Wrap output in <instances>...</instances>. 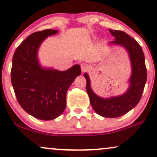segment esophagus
Wrapping results in <instances>:
<instances>
[{
	"mask_svg": "<svg viewBox=\"0 0 157 157\" xmlns=\"http://www.w3.org/2000/svg\"><path fill=\"white\" fill-rule=\"evenodd\" d=\"M81 69L82 72H85L88 69V66L86 63H82V64H81Z\"/></svg>",
	"mask_w": 157,
	"mask_h": 157,
	"instance_id": "obj_1",
	"label": "esophagus"
}]
</instances>
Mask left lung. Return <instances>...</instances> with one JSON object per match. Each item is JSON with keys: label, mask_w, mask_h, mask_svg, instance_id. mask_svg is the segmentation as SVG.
I'll list each match as a JSON object with an SVG mask.
<instances>
[{"label": "left lung", "mask_w": 157, "mask_h": 157, "mask_svg": "<svg viewBox=\"0 0 157 157\" xmlns=\"http://www.w3.org/2000/svg\"><path fill=\"white\" fill-rule=\"evenodd\" d=\"M109 31L115 37L110 44L121 45L129 53L132 64L129 89L120 96L103 98L92 90L88 75L85 73L84 77L86 80V91L94 110L101 116L114 118L126 114L137 105L144 90L147 75L144 52L137 41L123 31L110 29Z\"/></svg>", "instance_id": "8db88e82"}]
</instances>
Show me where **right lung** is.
I'll return each mask as SVG.
<instances>
[{"label":"right lung","instance_id":"add662e5","mask_svg":"<svg viewBox=\"0 0 157 157\" xmlns=\"http://www.w3.org/2000/svg\"><path fill=\"white\" fill-rule=\"evenodd\" d=\"M58 33L47 29L31 34L17 47L13 57L11 82L20 105L37 119H55L65 110L69 86L81 74L76 64L67 71L42 69L38 49L48 36Z\"/></svg>","mask_w":157,"mask_h":157}]
</instances>
